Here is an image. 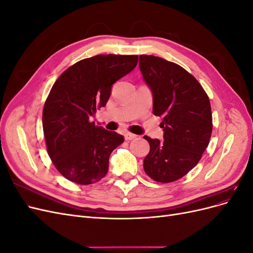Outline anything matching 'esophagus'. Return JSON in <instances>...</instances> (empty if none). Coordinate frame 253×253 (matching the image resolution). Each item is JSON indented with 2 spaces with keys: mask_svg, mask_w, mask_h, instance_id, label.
Returning a JSON list of instances; mask_svg holds the SVG:
<instances>
[{
  "mask_svg": "<svg viewBox=\"0 0 253 253\" xmlns=\"http://www.w3.org/2000/svg\"><path fill=\"white\" fill-rule=\"evenodd\" d=\"M136 135L135 134H132V133H129V132H126L125 133V138H126V140H132V139H135L136 138Z\"/></svg>",
  "mask_w": 253,
  "mask_h": 253,
  "instance_id": "34e87169",
  "label": "esophagus"
}]
</instances>
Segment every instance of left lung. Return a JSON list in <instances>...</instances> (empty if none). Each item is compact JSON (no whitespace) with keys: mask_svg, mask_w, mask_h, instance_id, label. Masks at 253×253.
Wrapping results in <instances>:
<instances>
[{"mask_svg":"<svg viewBox=\"0 0 253 253\" xmlns=\"http://www.w3.org/2000/svg\"><path fill=\"white\" fill-rule=\"evenodd\" d=\"M139 68L153 96V113L163 117L164 140L151 139L143 169L152 179L172 182L200 162L212 133L209 97L185 68L155 56H139Z\"/></svg>","mask_w":253,"mask_h":253,"instance_id":"left-lung-1","label":"left lung"}]
</instances>
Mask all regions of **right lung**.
<instances>
[{
  "label": "right lung",
  "instance_id": "1",
  "mask_svg": "<svg viewBox=\"0 0 253 253\" xmlns=\"http://www.w3.org/2000/svg\"><path fill=\"white\" fill-rule=\"evenodd\" d=\"M137 62L138 56L83 59L52 85L43 109V132L51 162L66 179L90 185L108 173L111 153L125 138L89 119L105 106L113 84L132 72Z\"/></svg>",
  "mask_w": 253,
  "mask_h": 253
}]
</instances>
